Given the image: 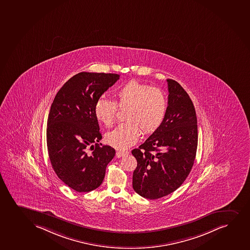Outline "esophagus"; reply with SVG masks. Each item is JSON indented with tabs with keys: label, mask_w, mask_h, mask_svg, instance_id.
<instances>
[{
	"label": "esophagus",
	"mask_w": 250,
	"mask_h": 250,
	"mask_svg": "<svg viewBox=\"0 0 250 250\" xmlns=\"http://www.w3.org/2000/svg\"><path fill=\"white\" fill-rule=\"evenodd\" d=\"M128 154H129L128 150H118L117 152H116V157L121 158L122 156L128 155Z\"/></svg>",
	"instance_id": "34e87169"
}]
</instances>
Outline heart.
Masks as SVG:
<instances>
[{
    "label": "heart",
    "instance_id": "1",
    "mask_svg": "<svg viewBox=\"0 0 250 250\" xmlns=\"http://www.w3.org/2000/svg\"><path fill=\"white\" fill-rule=\"evenodd\" d=\"M114 94L115 102L100 98L94 105V115L105 126L115 122L118 107L126 109L125 119L127 122L106 135L108 144L117 149H126L137 141L141 130L148 135L162 125L167 110V100L160 88L130 80L118 88Z\"/></svg>",
    "mask_w": 250,
    "mask_h": 250
}]
</instances>
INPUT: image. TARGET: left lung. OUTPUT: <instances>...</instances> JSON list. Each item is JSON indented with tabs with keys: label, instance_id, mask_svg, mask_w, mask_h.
Returning a JSON list of instances; mask_svg holds the SVG:
<instances>
[{
	"label": "left lung",
	"instance_id": "8db88e82",
	"mask_svg": "<svg viewBox=\"0 0 250 250\" xmlns=\"http://www.w3.org/2000/svg\"><path fill=\"white\" fill-rule=\"evenodd\" d=\"M168 105L162 125L132 150L137 161L132 185L136 193L158 199L176 191L191 171L197 148V121L184 88L167 80Z\"/></svg>",
	"mask_w": 250,
	"mask_h": 250
}]
</instances>
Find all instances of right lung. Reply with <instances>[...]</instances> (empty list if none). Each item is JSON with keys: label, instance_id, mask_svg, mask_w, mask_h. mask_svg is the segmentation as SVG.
<instances>
[{"label": "right lung", "instance_id": "right-lung-1", "mask_svg": "<svg viewBox=\"0 0 250 250\" xmlns=\"http://www.w3.org/2000/svg\"><path fill=\"white\" fill-rule=\"evenodd\" d=\"M119 79V74L81 72L65 83L51 105L47 127L51 164L59 179L78 192L99 188L115 156L114 148L98 144L102 135L94 105Z\"/></svg>", "mask_w": 250, "mask_h": 250}]
</instances>
